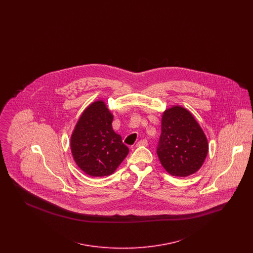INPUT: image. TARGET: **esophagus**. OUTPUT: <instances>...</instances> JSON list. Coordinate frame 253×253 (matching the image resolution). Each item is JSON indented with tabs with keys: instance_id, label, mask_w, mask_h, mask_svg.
I'll use <instances>...</instances> for the list:
<instances>
[{
	"instance_id": "obj_1",
	"label": "esophagus",
	"mask_w": 253,
	"mask_h": 253,
	"mask_svg": "<svg viewBox=\"0 0 253 253\" xmlns=\"http://www.w3.org/2000/svg\"><path fill=\"white\" fill-rule=\"evenodd\" d=\"M148 145V142H147V140L146 139H141V140H139L137 143H136V147H141V146H147Z\"/></svg>"
}]
</instances>
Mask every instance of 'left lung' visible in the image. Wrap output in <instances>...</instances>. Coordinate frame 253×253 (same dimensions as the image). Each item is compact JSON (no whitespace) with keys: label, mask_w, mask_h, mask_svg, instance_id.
Returning a JSON list of instances; mask_svg holds the SVG:
<instances>
[{"label":"left lung","mask_w":253,"mask_h":253,"mask_svg":"<svg viewBox=\"0 0 253 253\" xmlns=\"http://www.w3.org/2000/svg\"><path fill=\"white\" fill-rule=\"evenodd\" d=\"M208 151L204 131L189 110L173 105L163 112L157 154L170 175L186 177L196 172Z\"/></svg>","instance_id":"obj_1"}]
</instances>
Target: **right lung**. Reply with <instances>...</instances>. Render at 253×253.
I'll return each mask as SVG.
<instances>
[{"label": "right lung", "mask_w": 253, "mask_h": 253, "mask_svg": "<svg viewBox=\"0 0 253 253\" xmlns=\"http://www.w3.org/2000/svg\"><path fill=\"white\" fill-rule=\"evenodd\" d=\"M114 115L103 100L92 102L83 112L70 138V148L76 164L93 177L115 172L129 149L121 135L112 127Z\"/></svg>", "instance_id": "right-lung-1"}]
</instances>
